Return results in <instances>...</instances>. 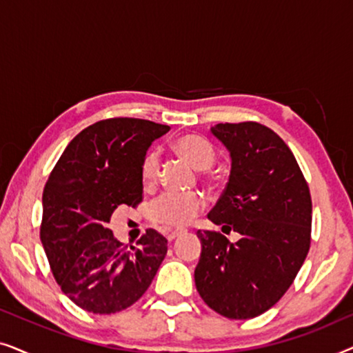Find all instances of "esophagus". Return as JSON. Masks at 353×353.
<instances>
[{"label":"esophagus","instance_id":"34e87169","mask_svg":"<svg viewBox=\"0 0 353 353\" xmlns=\"http://www.w3.org/2000/svg\"><path fill=\"white\" fill-rule=\"evenodd\" d=\"M183 233L181 230H175V231H170V233H167V239L168 241H173L175 238H178V236H180Z\"/></svg>","mask_w":353,"mask_h":353}]
</instances>
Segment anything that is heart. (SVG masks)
<instances>
[{
	"label": "heart",
	"mask_w": 353,
	"mask_h": 353,
	"mask_svg": "<svg viewBox=\"0 0 353 353\" xmlns=\"http://www.w3.org/2000/svg\"><path fill=\"white\" fill-rule=\"evenodd\" d=\"M175 149L197 170H207L215 162V151L204 138L188 134L175 141ZM161 173V156L157 151H149L143 157L139 175L144 188L151 190L157 185ZM205 199L197 191H165L149 204V220L163 230H176L190 223L204 209Z\"/></svg>",
	"instance_id": "obj_1"
}]
</instances>
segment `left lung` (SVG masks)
<instances>
[{"mask_svg": "<svg viewBox=\"0 0 353 353\" xmlns=\"http://www.w3.org/2000/svg\"><path fill=\"white\" fill-rule=\"evenodd\" d=\"M212 133L228 148L231 173L209 220L241 234L199 230L194 270L199 296L231 320H249L284 296L312 241V197L288 144L257 122L219 123Z\"/></svg>", "mask_w": 353, "mask_h": 353, "instance_id": "8db88e82", "label": "left lung"}]
</instances>
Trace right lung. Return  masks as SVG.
I'll return each mask as SVG.
<instances>
[{
    "instance_id": "1",
    "label": "right lung",
    "mask_w": 353,
    "mask_h": 353,
    "mask_svg": "<svg viewBox=\"0 0 353 353\" xmlns=\"http://www.w3.org/2000/svg\"><path fill=\"white\" fill-rule=\"evenodd\" d=\"M168 125L114 117L77 134L43 190L40 238L62 292L86 312L109 315L133 305L167 255V239L146 230L127 248L108 228L120 205L143 201V157Z\"/></svg>"
}]
</instances>
